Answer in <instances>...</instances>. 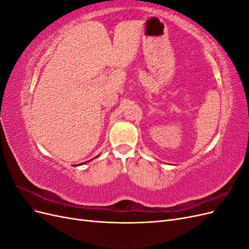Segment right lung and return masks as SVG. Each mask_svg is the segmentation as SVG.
<instances>
[{
  "instance_id": "add662e5",
  "label": "right lung",
  "mask_w": 249,
  "mask_h": 249,
  "mask_svg": "<svg viewBox=\"0 0 249 249\" xmlns=\"http://www.w3.org/2000/svg\"><path fill=\"white\" fill-rule=\"evenodd\" d=\"M84 163H86V162H84ZM78 165H79V164H78Z\"/></svg>"
}]
</instances>
